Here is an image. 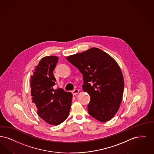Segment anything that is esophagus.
<instances>
[{"label": "esophagus", "mask_w": 154, "mask_h": 154, "mask_svg": "<svg viewBox=\"0 0 154 154\" xmlns=\"http://www.w3.org/2000/svg\"><path fill=\"white\" fill-rule=\"evenodd\" d=\"M79 93V90H78V89H75V90H74V91H72V94L74 95H75L78 94Z\"/></svg>", "instance_id": "esophagus-1"}]
</instances>
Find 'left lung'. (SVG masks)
Segmentation results:
<instances>
[{
    "instance_id": "left-lung-1",
    "label": "left lung",
    "mask_w": 154,
    "mask_h": 154,
    "mask_svg": "<svg viewBox=\"0 0 154 154\" xmlns=\"http://www.w3.org/2000/svg\"><path fill=\"white\" fill-rule=\"evenodd\" d=\"M66 59L83 75V90L90 96L88 114L101 122L110 120L120 106L124 88L123 75L116 61L97 48Z\"/></svg>"
}]
</instances>
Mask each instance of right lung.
<instances>
[{"mask_svg": "<svg viewBox=\"0 0 154 154\" xmlns=\"http://www.w3.org/2000/svg\"><path fill=\"white\" fill-rule=\"evenodd\" d=\"M59 60L56 56L41 59L31 76L32 100L37 114L50 125H57L67 119L72 94L59 88L54 90L56 79L53 71Z\"/></svg>", "mask_w": 154, "mask_h": 154, "instance_id": "obj_1", "label": "right lung"}]
</instances>
